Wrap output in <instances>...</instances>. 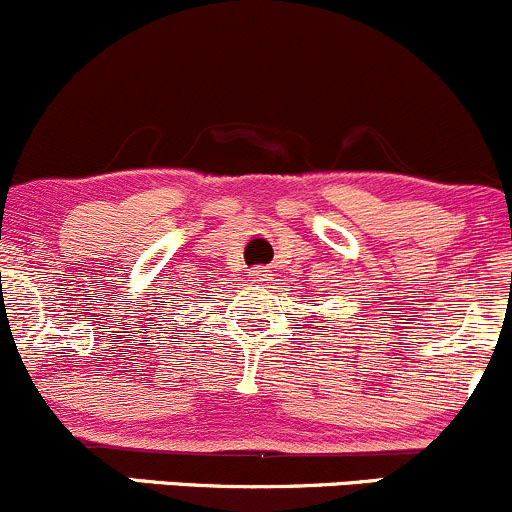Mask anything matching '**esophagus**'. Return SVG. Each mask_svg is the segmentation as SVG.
<instances>
[{
  "label": "esophagus",
  "mask_w": 512,
  "mask_h": 512,
  "mask_svg": "<svg viewBox=\"0 0 512 512\" xmlns=\"http://www.w3.org/2000/svg\"><path fill=\"white\" fill-rule=\"evenodd\" d=\"M251 278L258 280V283H263V280L271 278V271H266V268H254V271H251Z\"/></svg>",
  "instance_id": "esophagus-1"
}]
</instances>
